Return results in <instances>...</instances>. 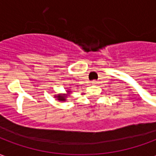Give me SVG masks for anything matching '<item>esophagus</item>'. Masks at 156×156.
<instances>
[{"mask_svg": "<svg viewBox=\"0 0 156 156\" xmlns=\"http://www.w3.org/2000/svg\"><path fill=\"white\" fill-rule=\"evenodd\" d=\"M92 84H98V82L96 80H94V81H92Z\"/></svg>", "mask_w": 156, "mask_h": 156, "instance_id": "obj_1", "label": "esophagus"}]
</instances>
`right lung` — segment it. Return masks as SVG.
<instances>
[{
	"instance_id": "right-lung-1",
	"label": "right lung",
	"mask_w": 156,
	"mask_h": 156,
	"mask_svg": "<svg viewBox=\"0 0 156 156\" xmlns=\"http://www.w3.org/2000/svg\"><path fill=\"white\" fill-rule=\"evenodd\" d=\"M65 97H66V96H63V95H58V100H61V101H64Z\"/></svg>"
}]
</instances>
